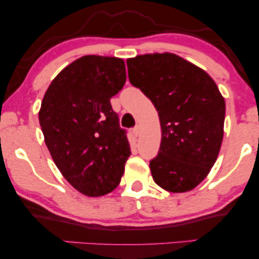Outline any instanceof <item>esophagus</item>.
<instances>
[{
  "mask_svg": "<svg viewBox=\"0 0 259 259\" xmlns=\"http://www.w3.org/2000/svg\"><path fill=\"white\" fill-rule=\"evenodd\" d=\"M132 132H133L134 136L138 137V136H139V134H140V127H139V126H136V127H134V128H133Z\"/></svg>",
  "mask_w": 259,
  "mask_h": 259,
  "instance_id": "34e87169",
  "label": "esophagus"
}]
</instances>
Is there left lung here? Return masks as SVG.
I'll use <instances>...</instances> for the list:
<instances>
[{
	"label": "left lung",
	"instance_id": "8db88e82",
	"mask_svg": "<svg viewBox=\"0 0 259 259\" xmlns=\"http://www.w3.org/2000/svg\"><path fill=\"white\" fill-rule=\"evenodd\" d=\"M130 82L158 111L161 143L150 161L157 185L187 192L206 178L221 151L225 101L208 74L171 53L127 60Z\"/></svg>",
	"mask_w": 259,
	"mask_h": 259
}]
</instances>
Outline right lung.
I'll return each instance as SVG.
<instances>
[{"mask_svg": "<svg viewBox=\"0 0 259 259\" xmlns=\"http://www.w3.org/2000/svg\"><path fill=\"white\" fill-rule=\"evenodd\" d=\"M122 59L86 55L49 84L38 120L51 155L74 189L100 197L119 185L131 155L111 98L122 90Z\"/></svg>", "mask_w": 259, "mask_h": 259, "instance_id": "1", "label": "right lung"}]
</instances>
